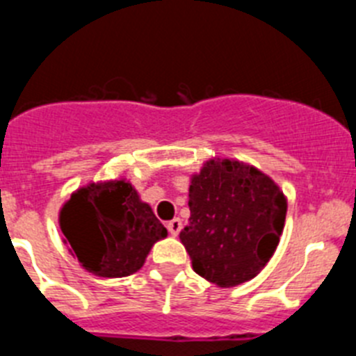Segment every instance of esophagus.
<instances>
[{"label": "esophagus", "instance_id": "1", "mask_svg": "<svg viewBox=\"0 0 356 356\" xmlns=\"http://www.w3.org/2000/svg\"><path fill=\"white\" fill-rule=\"evenodd\" d=\"M168 229H169V234L171 235H178L180 234V229H181V221L178 219V217H175L172 221L168 222Z\"/></svg>", "mask_w": 356, "mask_h": 356}]
</instances>
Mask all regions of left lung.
Returning a JSON list of instances; mask_svg holds the SVG:
<instances>
[{
	"label": "left lung",
	"instance_id": "left-lung-1",
	"mask_svg": "<svg viewBox=\"0 0 356 356\" xmlns=\"http://www.w3.org/2000/svg\"><path fill=\"white\" fill-rule=\"evenodd\" d=\"M188 225L180 232L193 269L219 285L254 278L275 253L287 201L259 169L210 160L188 187Z\"/></svg>",
	"mask_w": 356,
	"mask_h": 356
}]
</instances>
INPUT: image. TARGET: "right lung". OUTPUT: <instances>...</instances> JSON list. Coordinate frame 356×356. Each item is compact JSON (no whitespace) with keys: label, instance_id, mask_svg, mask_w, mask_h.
Returning a JSON list of instances; mask_svg holds the SVG:
<instances>
[{"label":"right lung","instance_id":"obj_1","mask_svg":"<svg viewBox=\"0 0 356 356\" xmlns=\"http://www.w3.org/2000/svg\"><path fill=\"white\" fill-rule=\"evenodd\" d=\"M65 242L89 273L122 278L143 267L151 246L168 235L127 181L90 184L60 210Z\"/></svg>","mask_w":356,"mask_h":356}]
</instances>
